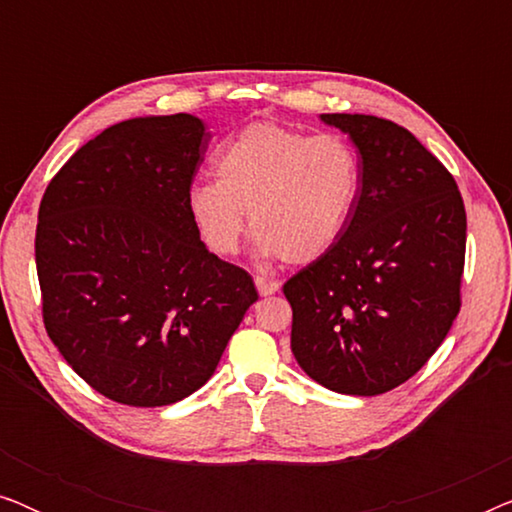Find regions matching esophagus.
<instances>
[{
	"label": "esophagus",
	"instance_id": "34e87169",
	"mask_svg": "<svg viewBox=\"0 0 512 512\" xmlns=\"http://www.w3.org/2000/svg\"><path fill=\"white\" fill-rule=\"evenodd\" d=\"M256 289L261 296H272V293L279 291V282L277 279H265V277H256Z\"/></svg>",
	"mask_w": 512,
	"mask_h": 512
}]
</instances>
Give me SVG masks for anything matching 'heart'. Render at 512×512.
Masks as SVG:
<instances>
[{
    "instance_id": "b5f03b06",
    "label": "heart",
    "mask_w": 512,
    "mask_h": 512,
    "mask_svg": "<svg viewBox=\"0 0 512 512\" xmlns=\"http://www.w3.org/2000/svg\"><path fill=\"white\" fill-rule=\"evenodd\" d=\"M216 181L188 191V212L207 247L235 254L244 212L265 258L307 265L338 242L361 186L356 151L342 137L307 135L277 121H256L223 146Z\"/></svg>"
}]
</instances>
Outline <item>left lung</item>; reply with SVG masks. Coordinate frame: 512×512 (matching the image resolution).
<instances>
[{"instance_id":"obj_1","label":"left lung","mask_w":512,"mask_h":512,"mask_svg":"<svg viewBox=\"0 0 512 512\" xmlns=\"http://www.w3.org/2000/svg\"><path fill=\"white\" fill-rule=\"evenodd\" d=\"M359 149L361 186L338 242L284 284L291 349L326 389L377 396L410 380L461 307L466 209L447 167L403 125L321 114Z\"/></svg>"}]
</instances>
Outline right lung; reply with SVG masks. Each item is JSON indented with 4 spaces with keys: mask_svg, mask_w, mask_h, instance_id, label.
Wrapping results in <instances>:
<instances>
[{
    "mask_svg": "<svg viewBox=\"0 0 512 512\" xmlns=\"http://www.w3.org/2000/svg\"><path fill=\"white\" fill-rule=\"evenodd\" d=\"M207 142L191 114L116 123L41 198L34 256L46 333L116 403L191 396L258 300L249 272L212 254L188 212Z\"/></svg>",
    "mask_w": 512,
    "mask_h": 512,
    "instance_id": "1",
    "label": "right lung"
}]
</instances>
